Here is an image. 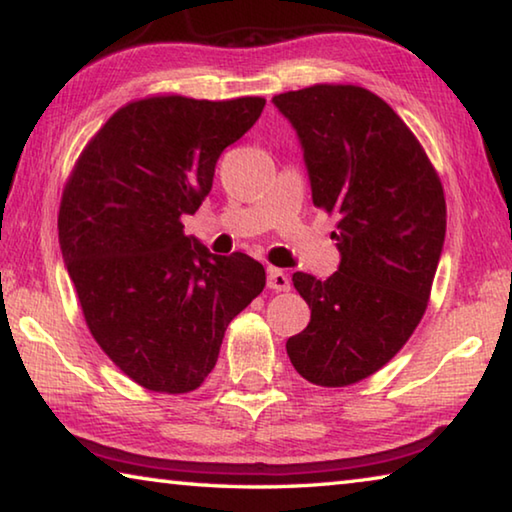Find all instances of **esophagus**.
Listing matches in <instances>:
<instances>
[{"instance_id":"34e87169","label":"esophagus","mask_w":512,"mask_h":512,"mask_svg":"<svg viewBox=\"0 0 512 512\" xmlns=\"http://www.w3.org/2000/svg\"><path fill=\"white\" fill-rule=\"evenodd\" d=\"M268 289L273 291H289L291 289V280L289 275L282 271V268H268Z\"/></svg>"}]
</instances>
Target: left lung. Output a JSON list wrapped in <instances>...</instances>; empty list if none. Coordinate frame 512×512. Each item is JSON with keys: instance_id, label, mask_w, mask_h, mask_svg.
Returning a JSON list of instances; mask_svg holds the SVG:
<instances>
[{"instance_id": "1", "label": "left lung", "mask_w": 512, "mask_h": 512, "mask_svg": "<svg viewBox=\"0 0 512 512\" xmlns=\"http://www.w3.org/2000/svg\"><path fill=\"white\" fill-rule=\"evenodd\" d=\"M305 149L311 198L336 216L341 266L293 273L311 309L287 354L316 386L341 388L384 368L427 311L445 244L443 183L400 115L361 85L316 83L273 97Z\"/></svg>"}]
</instances>
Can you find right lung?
<instances>
[{"label": "right lung", "mask_w": 512, "mask_h": 512, "mask_svg": "<svg viewBox=\"0 0 512 512\" xmlns=\"http://www.w3.org/2000/svg\"><path fill=\"white\" fill-rule=\"evenodd\" d=\"M264 106V97L131 101L69 173L58 239L85 325L146 391H196L219 359L225 327L266 287L253 257L212 255L183 232V214L210 194L219 155Z\"/></svg>", "instance_id": "right-lung-1"}]
</instances>
